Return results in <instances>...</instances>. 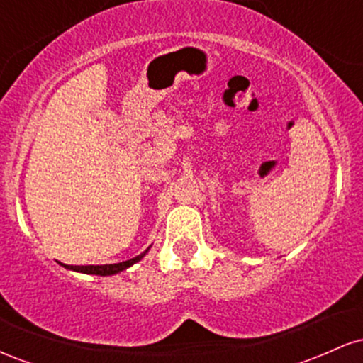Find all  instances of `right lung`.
Returning a JSON list of instances; mask_svg holds the SVG:
<instances>
[{
  "label": "right lung",
  "instance_id": "add662e5",
  "mask_svg": "<svg viewBox=\"0 0 363 363\" xmlns=\"http://www.w3.org/2000/svg\"><path fill=\"white\" fill-rule=\"evenodd\" d=\"M143 256H145V252L141 254V256L133 257V259H128V261H123V262H116V264H102V266H68V264H65V266L68 269H74V272H82V273H86V274H101V277H107V274H116V273L123 272V269L129 268V266H131V264L138 262Z\"/></svg>",
  "mask_w": 363,
  "mask_h": 363
}]
</instances>
